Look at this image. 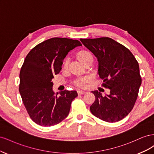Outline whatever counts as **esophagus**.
Masks as SVG:
<instances>
[{
	"label": "esophagus",
	"instance_id": "esophagus-1",
	"mask_svg": "<svg viewBox=\"0 0 154 154\" xmlns=\"http://www.w3.org/2000/svg\"><path fill=\"white\" fill-rule=\"evenodd\" d=\"M86 92L85 91H78V94L79 95H81V94H85Z\"/></svg>",
	"mask_w": 154,
	"mask_h": 154
}]
</instances>
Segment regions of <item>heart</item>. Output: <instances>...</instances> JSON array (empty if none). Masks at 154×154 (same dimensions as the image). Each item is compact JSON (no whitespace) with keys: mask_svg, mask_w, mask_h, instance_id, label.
I'll list each match as a JSON object with an SVG mask.
<instances>
[{"mask_svg":"<svg viewBox=\"0 0 154 154\" xmlns=\"http://www.w3.org/2000/svg\"><path fill=\"white\" fill-rule=\"evenodd\" d=\"M78 57L83 63H85L86 62H87L88 60H89L90 59L93 58L92 55L91 54V53L89 52V51H86V50H82L80 51H79V52L78 53ZM69 63V58H66L64 60V61L63 62V68L67 69ZM87 82V78H83L78 79V80L76 81L75 83H76V85L78 87H83V86H84L85 83Z\"/></svg>","mask_w":154,"mask_h":154,"instance_id":"b5f03b06","label":"heart"}]
</instances>
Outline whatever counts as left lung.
Here are the masks:
<instances>
[{"label": "left lung", "instance_id": "8db88e82", "mask_svg": "<svg viewBox=\"0 0 154 154\" xmlns=\"http://www.w3.org/2000/svg\"><path fill=\"white\" fill-rule=\"evenodd\" d=\"M80 41L97 58L102 86L110 89L105 96L92 91L96 99L91 112L105 122H119L131 112L137 100L141 84L139 63L129 49L109 37Z\"/></svg>", "mask_w": 154, "mask_h": 154}]
</instances>
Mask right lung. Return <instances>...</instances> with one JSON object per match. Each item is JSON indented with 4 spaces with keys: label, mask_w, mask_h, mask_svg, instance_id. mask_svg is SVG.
<instances>
[{
    "label": "right lung",
    "mask_w": 154,
    "mask_h": 154,
    "mask_svg": "<svg viewBox=\"0 0 154 154\" xmlns=\"http://www.w3.org/2000/svg\"><path fill=\"white\" fill-rule=\"evenodd\" d=\"M82 45L77 40L56 37L36 45L26 56L20 72L19 92L35 123L50 127L67 117L78 93L65 90L55 94L52 80L69 51Z\"/></svg>",
    "instance_id": "right-lung-1"
}]
</instances>
